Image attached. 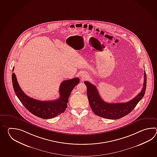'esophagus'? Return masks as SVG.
Segmentation results:
<instances>
[{
	"label": "esophagus",
	"instance_id": "esophagus-1",
	"mask_svg": "<svg viewBox=\"0 0 157 157\" xmlns=\"http://www.w3.org/2000/svg\"><path fill=\"white\" fill-rule=\"evenodd\" d=\"M81 77H82V78H83V79H85V78H86L87 77H88V75H87V74H85V73H82V74H81Z\"/></svg>",
	"mask_w": 157,
	"mask_h": 157
}]
</instances>
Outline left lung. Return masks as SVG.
<instances>
[{
    "label": "left lung",
    "mask_w": 157,
    "mask_h": 157,
    "mask_svg": "<svg viewBox=\"0 0 157 157\" xmlns=\"http://www.w3.org/2000/svg\"><path fill=\"white\" fill-rule=\"evenodd\" d=\"M87 95L90 107L94 113L99 117L110 120H117L130 113L143 98L147 87V75L144 71L143 87L140 93L126 103H108L100 97L97 87L89 81H85Z\"/></svg>",
    "instance_id": "8db88e82"
}]
</instances>
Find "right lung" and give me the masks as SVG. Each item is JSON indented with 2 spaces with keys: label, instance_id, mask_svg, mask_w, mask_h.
<instances>
[{
  "label": "right lung",
  "instance_id": "1",
  "mask_svg": "<svg viewBox=\"0 0 157 157\" xmlns=\"http://www.w3.org/2000/svg\"><path fill=\"white\" fill-rule=\"evenodd\" d=\"M14 70V67L13 71ZM14 91L19 100L31 113L43 119H50L63 113L67 108L68 98L74 87L80 82L78 77L64 80L59 86L60 97L56 100L41 101L28 97L21 89L16 75H12Z\"/></svg>",
  "mask_w": 157,
  "mask_h": 157
}]
</instances>
